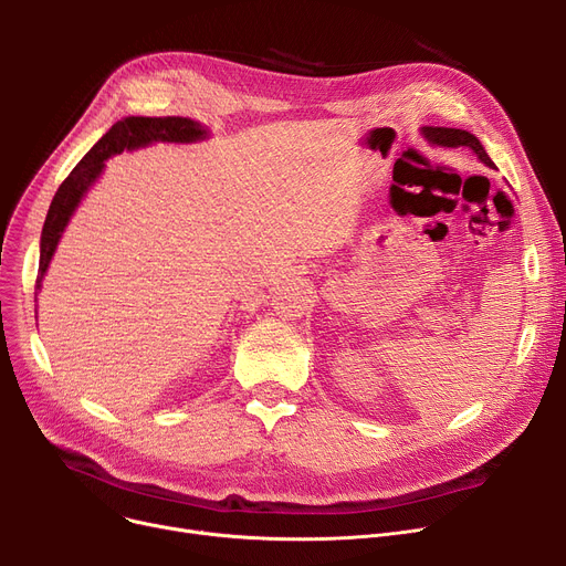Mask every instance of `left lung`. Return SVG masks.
Instances as JSON below:
<instances>
[{"label": "left lung", "instance_id": "1", "mask_svg": "<svg viewBox=\"0 0 566 566\" xmlns=\"http://www.w3.org/2000/svg\"><path fill=\"white\" fill-rule=\"evenodd\" d=\"M424 135L433 142V144H440V146H468V148H472L474 154H478V158L484 163V165H489V167H495L493 165V160L486 156V151H484V146L480 144V139L474 137V135H470L468 130H457V128H424Z\"/></svg>", "mask_w": 566, "mask_h": 566}]
</instances>
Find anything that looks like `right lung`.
Returning a JSON list of instances; mask_svg holds the SVG:
<instances>
[{
	"label": "right lung",
	"instance_id": "obj_1",
	"mask_svg": "<svg viewBox=\"0 0 566 566\" xmlns=\"http://www.w3.org/2000/svg\"><path fill=\"white\" fill-rule=\"evenodd\" d=\"M203 128L184 116H128L124 122H116L88 151L75 169L66 176V181L59 186L41 233V263L36 275V291L41 289L43 273L54 254V248L62 238L64 227L69 224L75 206L82 195L88 190L98 174L105 167V160L114 154H122L124 148H137L151 142H195L203 137Z\"/></svg>",
	"mask_w": 566,
	"mask_h": 566
}]
</instances>
